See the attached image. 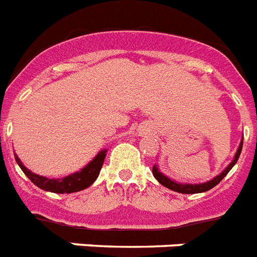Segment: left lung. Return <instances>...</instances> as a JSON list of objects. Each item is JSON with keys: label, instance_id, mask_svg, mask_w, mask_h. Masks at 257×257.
<instances>
[{"label": "left lung", "instance_id": "left-lung-1", "mask_svg": "<svg viewBox=\"0 0 257 257\" xmlns=\"http://www.w3.org/2000/svg\"><path fill=\"white\" fill-rule=\"evenodd\" d=\"M242 147H243V140L240 142V146H239L238 151H236L235 153V157H234V160L231 161V164H230V165L227 166V168L225 169L220 175H217L216 178L210 179V181L205 182V183H200V185H186V183L185 185H182V183H177V182L172 181V179H169L168 177H165L162 173H160V170L157 169V166L156 165L152 168L153 177H155V178L157 179L162 186H165V187L170 188V190H173V191L175 192H181V194H199V192H205L208 191V190H210V188H213L214 186L218 185V183H220L225 177H226L227 173L231 170V168H233V166L236 164V161H238L240 152H242Z\"/></svg>", "mask_w": 257, "mask_h": 257}]
</instances>
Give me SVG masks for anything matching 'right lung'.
I'll list each match as a JSON object with an SVG mask.
<instances>
[{
  "mask_svg": "<svg viewBox=\"0 0 257 257\" xmlns=\"http://www.w3.org/2000/svg\"><path fill=\"white\" fill-rule=\"evenodd\" d=\"M105 156H106V151H101L96 156L95 159L89 162L88 165L83 168L80 172L74 173L71 175H67L62 179H49L47 177H41L35 173L30 172L26 166L22 164L21 160L18 159V156L15 155V160L18 162L19 168L23 170V173L27 175L30 181L36 185L37 187L44 190V191L56 192V194H71V192L82 191L84 188L89 187L93 182L97 179L100 170L104 164Z\"/></svg>",
  "mask_w": 257,
  "mask_h": 257,
  "instance_id": "obj_1",
  "label": "right lung"
}]
</instances>
